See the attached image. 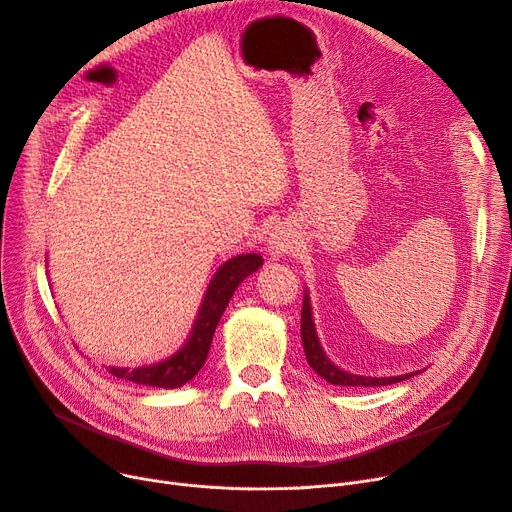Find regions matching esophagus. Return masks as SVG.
<instances>
[{"label": "esophagus", "instance_id": "1", "mask_svg": "<svg viewBox=\"0 0 512 512\" xmlns=\"http://www.w3.org/2000/svg\"><path fill=\"white\" fill-rule=\"evenodd\" d=\"M294 249V240L292 234L286 226H278L272 234L270 240H267V251H270L272 259H280L284 255H288Z\"/></svg>", "mask_w": 512, "mask_h": 512}]
</instances>
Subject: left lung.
<instances>
[{
	"mask_svg": "<svg viewBox=\"0 0 512 512\" xmlns=\"http://www.w3.org/2000/svg\"><path fill=\"white\" fill-rule=\"evenodd\" d=\"M301 338H303V348H305V357H307L309 367L319 375V378H324L326 382H330L334 386H361V388L388 386V384L409 380L415 373H421V371H413V373H402V375H390V378H371V375H357V373L344 371L338 365H334L328 359L324 346H321V342H319L307 288H305L303 309H301Z\"/></svg>",
	"mask_w": 512,
	"mask_h": 512,
	"instance_id": "8db88e82",
	"label": "left lung"
}]
</instances>
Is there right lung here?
I'll list each match as a JSON object with an SVG mask.
<instances>
[{
	"mask_svg": "<svg viewBox=\"0 0 512 512\" xmlns=\"http://www.w3.org/2000/svg\"><path fill=\"white\" fill-rule=\"evenodd\" d=\"M261 265H263L261 255L247 253V255H236L218 267V272L213 274V278L207 284L205 297L193 321V328L174 355L161 359L157 363L134 367V369L110 365L107 371L116 375V378L130 380L134 384L166 388V390L180 388L186 382H191L205 365L215 328H218L220 317L224 315L234 290L242 280L249 278L253 272H257Z\"/></svg>",
	"mask_w": 512,
	"mask_h": 512,
	"instance_id": "right-lung-1",
	"label": "right lung"
}]
</instances>
